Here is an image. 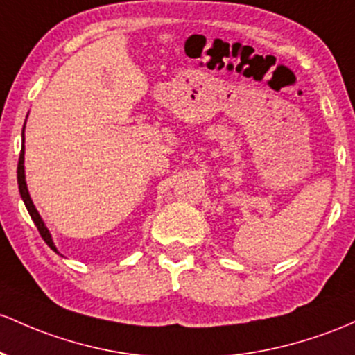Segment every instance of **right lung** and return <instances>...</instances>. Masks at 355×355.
<instances>
[{
    "mask_svg": "<svg viewBox=\"0 0 355 355\" xmlns=\"http://www.w3.org/2000/svg\"><path fill=\"white\" fill-rule=\"evenodd\" d=\"M23 133H25V126H23ZM23 143H25V135H23ZM23 162H25V146L21 148V153H19V158H18V189H19V196H21L23 202H25L26 209H28L30 212V217H32L35 225H37L38 232H40L42 239L45 241L46 244H49L50 249H53V251L57 252V248L55 244H53L52 241V236H50L49 229H46V225L44 224V220H42L40 214L37 212V209H35L32 198H30V193H28V189H26V182H25V166H23Z\"/></svg>",
    "mask_w": 355,
    "mask_h": 355,
    "instance_id": "add662e5",
    "label": "right lung"
}]
</instances>
